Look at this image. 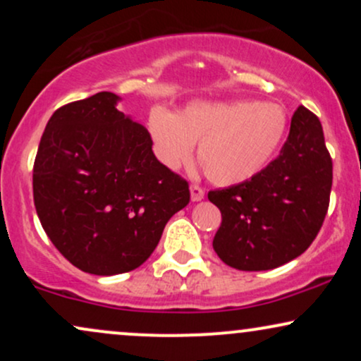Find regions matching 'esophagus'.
I'll use <instances>...</instances> for the list:
<instances>
[{
  "instance_id": "34e87169",
  "label": "esophagus",
  "mask_w": 361,
  "mask_h": 361,
  "mask_svg": "<svg viewBox=\"0 0 361 361\" xmlns=\"http://www.w3.org/2000/svg\"><path fill=\"white\" fill-rule=\"evenodd\" d=\"M204 197H205V192L202 186H198V185L190 186V198H192V202L204 200Z\"/></svg>"
}]
</instances>
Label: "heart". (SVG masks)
Returning <instances> with one entry per match:
<instances>
[{
  "label": "heart",
  "instance_id": "b5f03b06",
  "mask_svg": "<svg viewBox=\"0 0 361 361\" xmlns=\"http://www.w3.org/2000/svg\"><path fill=\"white\" fill-rule=\"evenodd\" d=\"M154 152L164 166L188 163L198 144V163L219 186L261 175L287 137V111L276 103L247 100L192 103L181 114L156 106L147 120Z\"/></svg>",
  "mask_w": 361,
  "mask_h": 361
}]
</instances>
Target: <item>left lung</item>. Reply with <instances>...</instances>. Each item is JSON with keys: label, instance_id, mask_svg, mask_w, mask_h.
Instances as JSON below:
<instances>
[{"label": "left lung", "instance_id": "left-lung-1", "mask_svg": "<svg viewBox=\"0 0 361 361\" xmlns=\"http://www.w3.org/2000/svg\"><path fill=\"white\" fill-rule=\"evenodd\" d=\"M333 161L319 118L299 106L287 142L255 180L209 192L222 222L214 250L235 270L263 271L295 259L324 222Z\"/></svg>", "mask_w": 361, "mask_h": 361}]
</instances>
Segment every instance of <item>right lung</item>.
<instances>
[{
	"instance_id": "1",
	"label": "right lung",
	"mask_w": 361,
	"mask_h": 361,
	"mask_svg": "<svg viewBox=\"0 0 361 361\" xmlns=\"http://www.w3.org/2000/svg\"><path fill=\"white\" fill-rule=\"evenodd\" d=\"M120 100L102 91L54 111L34 164L45 234L74 267L100 276L140 267L190 202L188 183L157 161Z\"/></svg>"
}]
</instances>
